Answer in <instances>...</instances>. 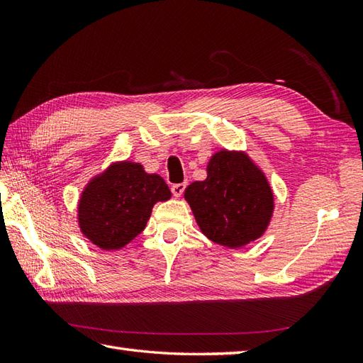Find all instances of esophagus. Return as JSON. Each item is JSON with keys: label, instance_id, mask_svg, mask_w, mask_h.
<instances>
[{"label": "esophagus", "instance_id": "1", "mask_svg": "<svg viewBox=\"0 0 363 363\" xmlns=\"http://www.w3.org/2000/svg\"><path fill=\"white\" fill-rule=\"evenodd\" d=\"M186 186L187 184H173L172 186V194L176 196V198H179L182 194H184V190H186Z\"/></svg>", "mask_w": 363, "mask_h": 363}]
</instances>
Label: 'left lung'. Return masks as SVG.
I'll return each mask as SVG.
<instances>
[{"label":"left lung","mask_w":363,"mask_h":363,"mask_svg":"<svg viewBox=\"0 0 363 363\" xmlns=\"http://www.w3.org/2000/svg\"><path fill=\"white\" fill-rule=\"evenodd\" d=\"M201 233L228 248H242L264 235L274 209L264 172L243 151L221 150L207 164V177L186 189Z\"/></svg>","instance_id":"8db88e82"}]
</instances>
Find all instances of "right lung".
Segmentation results:
<instances>
[{"mask_svg":"<svg viewBox=\"0 0 363 363\" xmlns=\"http://www.w3.org/2000/svg\"><path fill=\"white\" fill-rule=\"evenodd\" d=\"M172 198L165 181L135 162H115L91 179L79 198L81 233L98 248L126 246L142 233L157 201Z\"/></svg>","mask_w":363,"mask_h":363,"instance_id":"add662e5","label":"right lung"}]
</instances>
